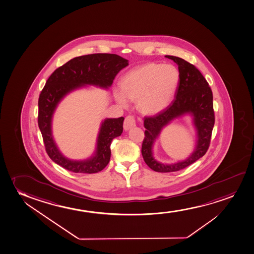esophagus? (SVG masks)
<instances>
[{"label":"esophagus","instance_id":"esophagus-1","mask_svg":"<svg viewBox=\"0 0 254 254\" xmlns=\"http://www.w3.org/2000/svg\"><path fill=\"white\" fill-rule=\"evenodd\" d=\"M136 126V122L135 119L133 116H127L125 119V121H124V129H125L126 131H127L130 128H132L133 127H135Z\"/></svg>","mask_w":254,"mask_h":254}]
</instances>
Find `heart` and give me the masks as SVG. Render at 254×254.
<instances>
[{
  "instance_id": "heart-1",
  "label": "heart",
  "mask_w": 254,
  "mask_h": 254,
  "mask_svg": "<svg viewBox=\"0 0 254 254\" xmlns=\"http://www.w3.org/2000/svg\"><path fill=\"white\" fill-rule=\"evenodd\" d=\"M180 80L178 69L172 64L151 63L129 71L122 80V92L116 99L123 106L137 100L138 109L146 115L161 112L172 102Z\"/></svg>"
}]
</instances>
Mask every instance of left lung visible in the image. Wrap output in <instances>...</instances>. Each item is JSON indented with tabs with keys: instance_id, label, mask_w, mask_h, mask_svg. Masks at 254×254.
<instances>
[{
	"instance_id": "8db88e82",
	"label": "left lung",
	"mask_w": 254,
	"mask_h": 254,
	"mask_svg": "<svg viewBox=\"0 0 254 254\" xmlns=\"http://www.w3.org/2000/svg\"><path fill=\"white\" fill-rule=\"evenodd\" d=\"M178 65L180 80L170 105L156 116L144 118L145 138L142 144V156L145 164L157 172H178L201 158L208 151L214 125L213 94L208 82L199 69L181 58L166 55ZM190 115L197 138L194 151L188 158L174 164H164L153 156V145L161 130L176 118Z\"/></svg>"
}]
</instances>
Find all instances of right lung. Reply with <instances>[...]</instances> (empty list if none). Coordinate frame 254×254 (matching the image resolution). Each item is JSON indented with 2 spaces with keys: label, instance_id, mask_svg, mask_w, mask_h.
<instances>
[{
  "label": "right lung",
  "instance_id": "right-lung-1",
  "mask_svg": "<svg viewBox=\"0 0 254 254\" xmlns=\"http://www.w3.org/2000/svg\"><path fill=\"white\" fill-rule=\"evenodd\" d=\"M127 65L128 60L116 54L96 53L74 58L50 76L39 98L38 124L46 152L53 161L75 173L91 174L105 168L110 160L111 142L123 131L124 117L102 121L94 153L83 160H73L60 152L53 138V115L69 93L87 85L108 89L116 75Z\"/></svg>",
  "mask_w": 254,
  "mask_h": 254
}]
</instances>
